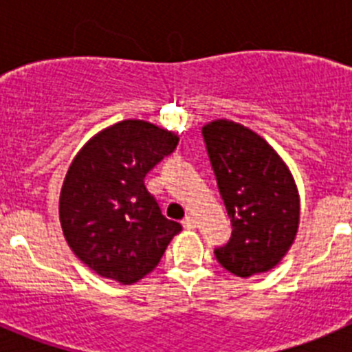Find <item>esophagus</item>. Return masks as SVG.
Listing matches in <instances>:
<instances>
[{
    "label": "esophagus",
    "mask_w": 352,
    "mask_h": 352,
    "mask_svg": "<svg viewBox=\"0 0 352 352\" xmlns=\"http://www.w3.org/2000/svg\"><path fill=\"white\" fill-rule=\"evenodd\" d=\"M183 227H185V229H194L195 219L192 217V214H188V217H185V219H183Z\"/></svg>",
    "instance_id": "obj_1"
}]
</instances>
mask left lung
I'll return each mask as SVG.
<instances>
[{
    "instance_id": "left-lung-1",
    "label": "left lung",
    "mask_w": 352,
    "mask_h": 352,
    "mask_svg": "<svg viewBox=\"0 0 352 352\" xmlns=\"http://www.w3.org/2000/svg\"><path fill=\"white\" fill-rule=\"evenodd\" d=\"M203 138L232 226L229 243L214 248V257L243 278L270 272L287 254L300 226L291 170L261 135L234 121H211Z\"/></svg>"
}]
</instances>
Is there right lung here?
Listing matches in <instances>:
<instances>
[{"label":"right lung","mask_w":352,"mask_h":352,"mask_svg":"<svg viewBox=\"0 0 352 352\" xmlns=\"http://www.w3.org/2000/svg\"><path fill=\"white\" fill-rule=\"evenodd\" d=\"M178 141L153 123L125 120L96 133L72 160L60 222L68 247L89 270L133 284L160 263L182 226L162 214L144 178Z\"/></svg>","instance_id":"obj_1"}]
</instances>
